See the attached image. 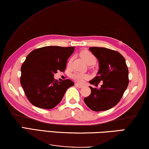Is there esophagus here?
I'll use <instances>...</instances> for the list:
<instances>
[{"label": "esophagus", "instance_id": "34e87169", "mask_svg": "<svg viewBox=\"0 0 149 149\" xmlns=\"http://www.w3.org/2000/svg\"><path fill=\"white\" fill-rule=\"evenodd\" d=\"M75 86H76L77 87H79V88H81V87H84V86H82L81 84H77V83L75 84Z\"/></svg>", "mask_w": 149, "mask_h": 149}]
</instances>
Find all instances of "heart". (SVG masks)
I'll return each instance as SVG.
<instances>
[{"mask_svg": "<svg viewBox=\"0 0 149 149\" xmlns=\"http://www.w3.org/2000/svg\"><path fill=\"white\" fill-rule=\"evenodd\" d=\"M80 56L84 59L85 62H86L87 64L89 65H93L96 62V58L95 56L90 52L87 50H83L80 52ZM72 62V58H70L69 61H68V65H70ZM72 78L74 79L75 81L79 83H81L84 80H86L88 77V75L86 74H83V73L80 72H75L72 75Z\"/></svg>", "mask_w": 149, "mask_h": 149, "instance_id": "obj_1", "label": "heart"}]
</instances>
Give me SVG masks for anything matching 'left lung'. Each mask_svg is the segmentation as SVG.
I'll return each instance as SVG.
<instances>
[{"label": "left lung", "instance_id": "1", "mask_svg": "<svg viewBox=\"0 0 149 149\" xmlns=\"http://www.w3.org/2000/svg\"><path fill=\"white\" fill-rule=\"evenodd\" d=\"M89 50L98 59L100 70L89 81L95 87H90L91 94L84 98V102L94 111L108 110L119 102L128 86V68L123 56L117 51L100 47H90ZM100 81L102 85L97 88Z\"/></svg>", "mask_w": 149, "mask_h": 149}]
</instances>
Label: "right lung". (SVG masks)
<instances>
[{
    "label": "right lung",
    "instance_id": "right-lung-1",
    "mask_svg": "<svg viewBox=\"0 0 149 149\" xmlns=\"http://www.w3.org/2000/svg\"><path fill=\"white\" fill-rule=\"evenodd\" d=\"M75 47L45 46L32 51L21 67L20 84L26 97L37 107L50 109L62 101L74 83L67 79L58 81L54 75L64 72L68 59Z\"/></svg>",
    "mask_w": 149,
    "mask_h": 149
}]
</instances>
